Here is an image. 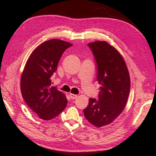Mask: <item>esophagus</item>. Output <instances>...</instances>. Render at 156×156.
<instances>
[{
  "label": "esophagus",
  "mask_w": 156,
  "mask_h": 156,
  "mask_svg": "<svg viewBox=\"0 0 156 156\" xmlns=\"http://www.w3.org/2000/svg\"><path fill=\"white\" fill-rule=\"evenodd\" d=\"M69 96H70V98H72V99H76V98L78 97L77 95L73 94H69Z\"/></svg>",
  "instance_id": "obj_1"
}]
</instances>
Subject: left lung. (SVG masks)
Listing matches in <instances>:
<instances>
[{
  "instance_id": "1",
  "label": "left lung",
  "mask_w": 156,
  "mask_h": 156,
  "mask_svg": "<svg viewBox=\"0 0 156 156\" xmlns=\"http://www.w3.org/2000/svg\"><path fill=\"white\" fill-rule=\"evenodd\" d=\"M88 47L97 64V80L100 84L98 100L89 98L84 114L92 125L100 126L112 122L122 112L130 91V78L120 53L105 41H95Z\"/></svg>"
}]
</instances>
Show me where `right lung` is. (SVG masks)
<instances>
[{
    "mask_svg": "<svg viewBox=\"0 0 156 156\" xmlns=\"http://www.w3.org/2000/svg\"><path fill=\"white\" fill-rule=\"evenodd\" d=\"M72 44L59 39L44 42L29 57L20 79V90L28 107L44 120L57 117L66 107L65 95L51 86V76L66 49Z\"/></svg>",
    "mask_w": 156,
    "mask_h": 156,
    "instance_id": "add662e5",
    "label": "right lung"
}]
</instances>
